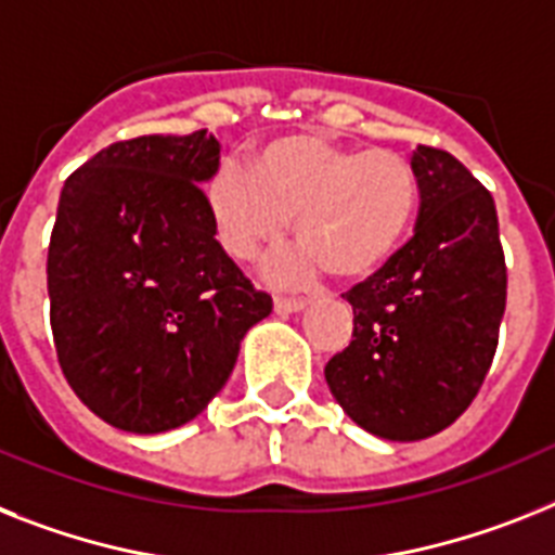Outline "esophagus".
<instances>
[{
    "label": "esophagus",
    "instance_id": "1",
    "mask_svg": "<svg viewBox=\"0 0 555 555\" xmlns=\"http://www.w3.org/2000/svg\"><path fill=\"white\" fill-rule=\"evenodd\" d=\"M306 304H309L306 297H286V295H278V297H274V311H278V314H292V311L306 309Z\"/></svg>",
    "mask_w": 555,
    "mask_h": 555
}]
</instances>
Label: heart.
<instances>
[{"label": "heart", "instance_id": "obj_1", "mask_svg": "<svg viewBox=\"0 0 555 555\" xmlns=\"http://www.w3.org/2000/svg\"><path fill=\"white\" fill-rule=\"evenodd\" d=\"M206 204L229 255L255 258L281 241L295 215L304 244L278 255L272 272L300 281L323 263L334 278L351 281L383 267L409 237L420 181L393 150L300 132L260 146L249 169L218 167Z\"/></svg>", "mask_w": 555, "mask_h": 555}]
</instances>
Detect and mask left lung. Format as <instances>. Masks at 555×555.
I'll use <instances>...</instances> for the list:
<instances>
[{
    "mask_svg": "<svg viewBox=\"0 0 555 555\" xmlns=\"http://www.w3.org/2000/svg\"><path fill=\"white\" fill-rule=\"evenodd\" d=\"M414 237L346 292L351 343L326 363L343 411L374 437L414 442L468 409L491 369L507 269L496 206L468 169L416 146Z\"/></svg>",
    "mask_w": 555,
    "mask_h": 555,
    "instance_id": "left-lung-1",
    "label": "left lung"
}]
</instances>
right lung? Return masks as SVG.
Here are the masks:
<instances>
[{
  "instance_id": "right-lung-1",
  "label": "right lung",
  "mask_w": 555,
  "mask_h": 555,
  "mask_svg": "<svg viewBox=\"0 0 555 555\" xmlns=\"http://www.w3.org/2000/svg\"><path fill=\"white\" fill-rule=\"evenodd\" d=\"M218 164L206 130L139 135L104 146L62 186L48 249L59 365L121 431L195 420L227 386L244 334L272 311L215 241L201 186Z\"/></svg>"
}]
</instances>
